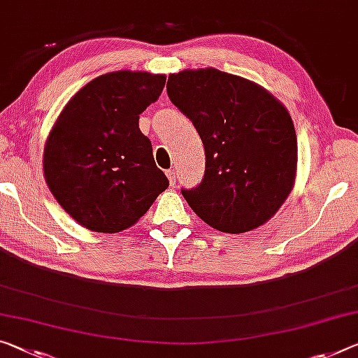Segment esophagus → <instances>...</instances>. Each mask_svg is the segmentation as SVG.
<instances>
[{
  "instance_id": "34e87169",
  "label": "esophagus",
  "mask_w": 358,
  "mask_h": 358,
  "mask_svg": "<svg viewBox=\"0 0 358 358\" xmlns=\"http://www.w3.org/2000/svg\"><path fill=\"white\" fill-rule=\"evenodd\" d=\"M166 176H168L169 184L174 185V184H176V171H174V169H168V171H166Z\"/></svg>"
}]
</instances>
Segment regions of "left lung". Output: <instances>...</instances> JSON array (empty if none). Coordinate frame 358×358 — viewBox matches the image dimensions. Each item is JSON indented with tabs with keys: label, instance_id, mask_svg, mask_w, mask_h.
Returning a JSON list of instances; mask_svg holds the SVG:
<instances>
[{
	"label": "left lung",
	"instance_id": "1",
	"mask_svg": "<svg viewBox=\"0 0 358 358\" xmlns=\"http://www.w3.org/2000/svg\"><path fill=\"white\" fill-rule=\"evenodd\" d=\"M166 90L205 145L203 180L180 190L189 206L221 232L266 224L296 179L298 141L288 110L262 86L213 67L171 73Z\"/></svg>",
	"mask_w": 358,
	"mask_h": 358
}]
</instances>
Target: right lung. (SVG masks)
<instances>
[{"instance_id":"1","label":"right lung","mask_w":358,"mask_h":358,"mask_svg":"<svg viewBox=\"0 0 358 358\" xmlns=\"http://www.w3.org/2000/svg\"><path fill=\"white\" fill-rule=\"evenodd\" d=\"M166 76L120 70L70 99L43 153L46 184L76 222L117 234L148 211L169 180L157 168L139 115L160 97Z\"/></svg>"}]
</instances>
